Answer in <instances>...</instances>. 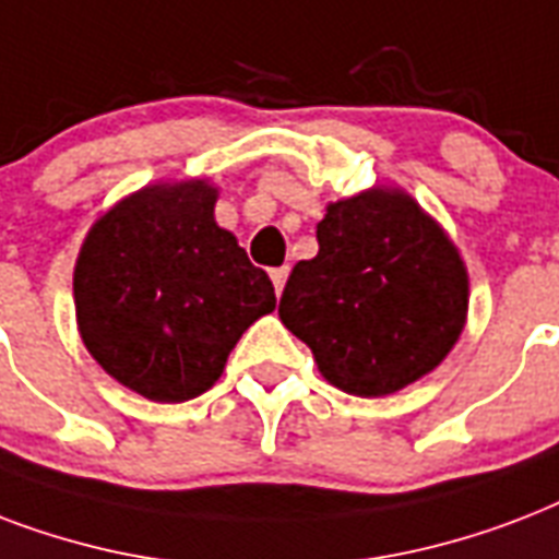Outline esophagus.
Segmentation results:
<instances>
[{"mask_svg":"<svg viewBox=\"0 0 559 559\" xmlns=\"http://www.w3.org/2000/svg\"><path fill=\"white\" fill-rule=\"evenodd\" d=\"M271 280H274L276 294H283L285 280H288V265H283V267H271Z\"/></svg>","mask_w":559,"mask_h":559,"instance_id":"1","label":"esophagus"}]
</instances>
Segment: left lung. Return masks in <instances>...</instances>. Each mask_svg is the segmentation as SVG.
I'll return each mask as SVG.
<instances>
[{
    "label": "left lung",
    "mask_w": 559,
    "mask_h": 559,
    "mask_svg": "<svg viewBox=\"0 0 559 559\" xmlns=\"http://www.w3.org/2000/svg\"><path fill=\"white\" fill-rule=\"evenodd\" d=\"M466 311L461 250L400 186L326 203L318 257L294 265L280 297V320L320 376L367 400L431 373L461 338Z\"/></svg>",
    "instance_id": "left-lung-1"
}]
</instances>
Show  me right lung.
Instances as JSON below:
<instances>
[{
	"instance_id": "right-lung-1",
	"label": "right lung",
	"mask_w": 559,
	"mask_h": 559,
	"mask_svg": "<svg viewBox=\"0 0 559 559\" xmlns=\"http://www.w3.org/2000/svg\"><path fill=\"white\" fill-rule=\"evenodd\" d=\"M206 177L159 180L104 210L78 250V332L107 376L151 402H186L224 373L274 283L215 221Z\"/></svg>"
}]
</instances>
